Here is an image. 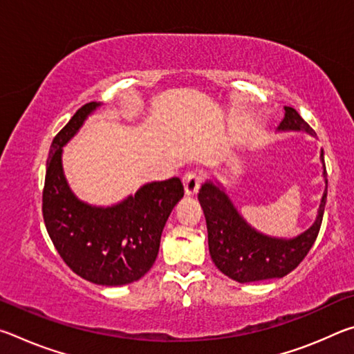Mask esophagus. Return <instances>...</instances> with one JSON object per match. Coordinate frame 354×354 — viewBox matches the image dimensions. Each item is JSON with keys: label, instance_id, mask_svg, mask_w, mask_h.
Instances as JSON below:
<instances>
[{"label": "esophagus", "instance_id": "1", "mask_svg": "<svg viewBox=\"0 0 354 354\" xmlns=\"http://www.w3.org/2000/svg\"><path fill=\"white\" fill-rule=\"evenodd\" d=\"M183 183H184L185 194L196 195V192H198L200 185L203 183V175L200 171H189V173H185V175H184Z\"/></svg>", "mask_w": 354, "mask_h": 354}]
</instances>
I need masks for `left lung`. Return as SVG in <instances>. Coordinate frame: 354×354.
Segmentation results:
<instances>
[{
  "instance_id": "left-lung-1",
  "label": "left lung",
  "mask_w": 354,
  "mask_h": 354,
  "mask_svg": "<svg viewBox=\"0 0 354 354\" xmlns=\"http://www.w3.org/2000/svg\"><path fill=\"white\" fill-rule=\"evenodd\" d=\"M284 118L279 129L306 131L314 136V129L304 122L293 107H284ZM323 176L326 189L322 196L315 223L295 239H274L261 234L247 225L223 190L212 183L201 185L198 201L207 225L209 253L215 266L227 278L237 283H253L270 278H283L299 266L319 236L323 212H325L328 179L323 151Z\"/></svg>"
}]
</instances>
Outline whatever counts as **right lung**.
<instances>
[{
    "mask_svg": "<svg viewBox=\"0 0 354 354\" xmlns=\"http://www.w3.org/2000/svg\"><path fill=\"white\" fill-rule=\"evenodd\" d=\"M97 106L92 101L80 107L53 139L41 212L53 245L77 277L101 286H123L153 267L165 221L184 196V187L179 178L151 183L112 207H93L77 200L65 181L62 147Z\"/></svg>",
    "mask_w": 354,
    "mask_h": 354,
    "instance_id": "right-lung-1",
    "label": "right lung"
}]
</instances>
